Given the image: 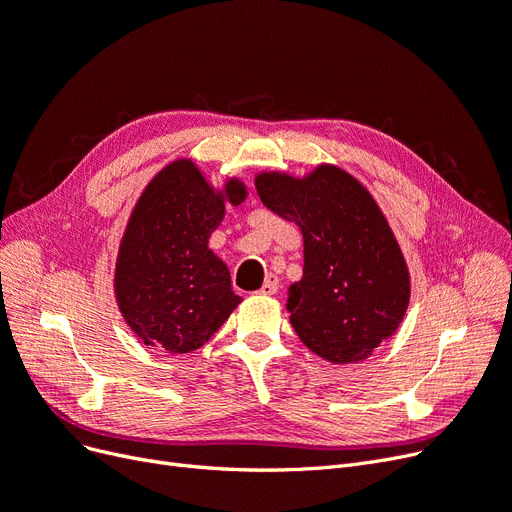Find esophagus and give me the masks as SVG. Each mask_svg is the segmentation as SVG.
Returning <instances> with one entry per match:
<instances>
[{
  "label": "esophagus",
  "instance_id": "obj_1",
  "mask_svg": "<svg viewBox=\"0 0 512 512\" xmlns=\"http://www.w3.org/2000/svg\"><path fill=\"white\" fill-rule=\"evenodd\" d=\"M278 291V278L274 274L266 276V282H263V287L259 289L261 295H274Z\"/></svg>",
  "mask_w": 512,
  "mask_h": 512
}]
</instances>
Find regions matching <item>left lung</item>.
Masks as SVG:
<instances>
[{
	"label": "left lung",
	"instance_id": "1",
	"mask_svg": "<svg viewBox=\"0 0 512 512\" xmlns=\"http://www.w3.org/2000/svg\"><path fill=\"white\" fill-rule=\"evenodd\" d=\"M255 187L304 236V276L287 297L295 333L327 363L367 361L399 329L411 295L407 261L382 208L333 164L304 177L259 173Z\"/></svg>",
	"mask_w": 512,
	"mask_h": 512
}]
</instances>
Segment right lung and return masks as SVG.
Returning a JSON list of instances; mask_svg holds the SVG:
<instances>
[{
	"label": "right lung",
	"mask_w": 512,
	"mask_h": 512,
	"mask_svg": "<svg viewBox=\"0 0 512 512\" xmlns=\"http://www.w3.org/2000/svg\"><path fill=\"white\" fill-rule=\"evenodd\" d=\"M246 196L240 179L213 187L189 158L166 164L145 185L113 272L118 310L145 346L194 352L240 304L230 270L208 249V238L223 221L225 206H238Z\"/></svg>",
	"instance_id": "right-lung-1"
}]
</instances>
